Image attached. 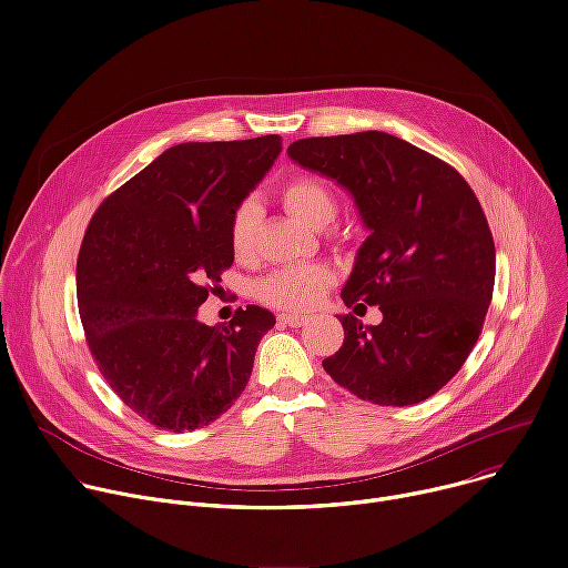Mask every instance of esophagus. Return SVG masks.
<instances>
[{
  "label": "esophagus",
  "instance_id": "esophagus-1",
  "mask_svg": "<svg viewBox=\"0 0 568 568\" xmlns=\"http://www.w3.org/2000/svg\"><path fill=\"white\" fill-rule=\"evenodd\" d=\"M278 324H283V326H292V328H298V326H303L305 322H303V317H298V315H278Z\"/></svg>",
  "mask_w": 568,
  "mask_h": 568
}]
</instances>
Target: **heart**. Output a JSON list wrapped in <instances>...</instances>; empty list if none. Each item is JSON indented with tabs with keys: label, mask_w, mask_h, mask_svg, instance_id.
Listing matches in <instances>:
<instances>
[{
	"label": "heart",
	"mask_w": 568,
	"mask_h": 568,
	"mask_svg": "<svg viewBox=\"0 0 568 568\" xmlns=\"http://www.w3.org/2000/svg\"><path fill=\"white\" fill-rule=\"evenodd\" d=\"M281 201L285 209L301 220L305 226L322 231L337 220V199L326 183L313 176H294L281 187ZM261 211L253 201L240 203L231 224H229V242L240 261L253 253L255 231ZM333 283V272L324 265H301V267H283L265 276L257 285V294L278 311L305 313L322 301L326 290Z\"/></svg>",
	"instance_id": "1"
}]
</instances>
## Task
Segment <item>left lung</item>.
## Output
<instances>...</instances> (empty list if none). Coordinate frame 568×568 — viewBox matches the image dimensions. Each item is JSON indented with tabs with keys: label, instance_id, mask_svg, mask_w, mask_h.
I'll list each match as a JSON object with an SVG mask.
<instances>
[{
	"label": "left lung",
	"instance_id": "obj_1",
	"mask_svg": "<svg viewBox=\"0 0 568 568\" xmlns=\"http://www.w3.org/2000/svg\"><path fill=\"white\" fill-rule=\"evenodd\" d=\"M287 156L337 181L369 237L342 290L344 342L326 374L363 400L412 405L439 392L476 346L494 292L496 248L469 183L433 153L383 131L303 138Z\"/></svg>",
	"mask_w": 568,
	"mask_h": 568
}]
</instances>
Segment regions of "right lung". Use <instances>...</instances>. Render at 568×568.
<instances>
[{
  "mask_svg": "<svg viewBox=\"0 0 568 568\" xmlns=\"http://www.w3.org/2000/svg\"><path fill=\"white\" fill-rule=\"evenodd\" d=\"M281 144L261 135L170 146L104 199L85 229L77 296L90 353L113 392L161 430L220 419L276 324L257 305L240 307L229 326H205L196 311L233 265L231 217Z\"/></svg>",
  "mask_w": 568,
  "mask_h": 568,
  "instance_id": "obj_1",
  "label": "right lung"
}]
</instances>
